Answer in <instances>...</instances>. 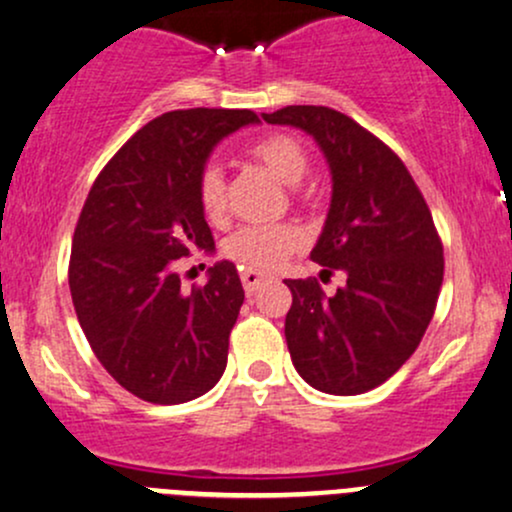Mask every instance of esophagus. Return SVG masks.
<instances>
[{
	"label": "esophagus",
	"mask_w": 512,
	"mask_h": 512,
	"mask_svg": "<svg viewBox=\"0 0 512 512\" xmlns=\"http://www.w3.org/2000/svg\"><path fill=\"white\" fill-rule=\"evenodd\" d=\"M240 279H242V287H245V294H247V297H252V294H255L257 289H260L262 284L267 282L265 274H260V272H250V270L242 272V274H240Z\"/></svg>",
	"instance_id": "34e87169"
}]
</instances>
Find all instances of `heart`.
Here are the masks:
<instances>
[{"label":"heart","instance_id":"b5f03b06","mask_svg":"<svg viewBox=\"0 0 512 512\" xmlns=\"http://www.w3.org/2000/svg\"><path fill=\"white\" fill-rule=\"evenodd\" d=\"M250 154L284 186H299L309 171L304 147L287 134H274V137L252 144ZM196 193L198 206L208 220L218 223L225 218V213H228V186H225L223 169L215 161H208L198 171ZM299 245L301 235L292 225H247L225 240L223 252L245 270L270 272L282 265L287 255H292Z\"/></svg>","mask_w":512,"mask_h":512}]
</instances>
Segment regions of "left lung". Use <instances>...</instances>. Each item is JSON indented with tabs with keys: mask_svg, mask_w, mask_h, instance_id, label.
<instances>
[{
	"mask_svg": "<svg viewBox=\"0 0 512 512\" xmlns=\"http://www.w3.org/2000/svg\"><path fill=\"white\" fill-rule=\"evenodd\" d=\"M262 120L301 129L324 152L331 206L311 260L346 274L331 297L316 279H284L289 355L316 390L360 395L405 365L434 316L444 250L432 213L400 157L343 112L289 105Z\"/></svg>",
	"mask_w": 512,
	"mask_h": 512,
	"instance_id": "8db88e82",
	"label": "left lung"
}]
</instances>
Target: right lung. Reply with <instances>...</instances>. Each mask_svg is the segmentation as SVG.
I'll list each match as a JSON object with an SVG mask.
<instances>
[{
  "label": "right lung",
  "instance_id": "1",
  "mask_svg": "<svg viewBox=\"0 0 512 512\" xmlns=\"http://www.w3.org/2000/svg\"><path fill=\"white\" fill-rule=\"evenodd\" d=\"M250 110H174L107 161L73 235L68 284L102 368L139 400L181 405L206 395L228 365L242 284L233 262L186 292L179 262L213 255L196 179L215 144L255 125Z\"/></svg>",
  "mask_w": 512,
  "mask_h": 512
}]
</instances>
